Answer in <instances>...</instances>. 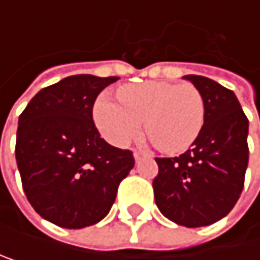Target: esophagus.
I'll use <instances>...</instances> for the list:
<instances>
[{
	"mask_svg": "<svg viewBox=\"0 0 260 260\" xmlns=\"http://www.w3.org/2000/svg\"><path fill=\"white\" fill-rule=\"evenodd\" d=\"M133 156H135V159L136 161H141L142 158H146V156H150L147 152H144V150H135L133 152Z\"/></svg>",
	"mask_w": 260,
	"mask_h": 260,
	"instance_id": "obj_1",
	"label": "esophagus"
}]
</instances>
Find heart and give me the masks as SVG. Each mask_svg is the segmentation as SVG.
I'll return each instance as SVG.
<instances>
[{
	"mask_svg": "<svg viewBox=\"0 0 260 260\" xmlns=\"http://www.w3.org/2000/svg\"><path fill=\"white\" fill-rule=\"evenodd\" d=\"M119 102L101 96L94 122L111 144L125 147L142 130L166 152L186 150L205 124V102L192 83L150 80L119 88Z\"/></svg>",
	"mask_w": 260,
	"mask_h": 260,
	"instance_id": "b5f03b06",
	"label": "heart"
}]
</instances>
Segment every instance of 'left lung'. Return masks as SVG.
<instances>
[{
  "mask_svg": "<svg viewBox=\"0 0 260 260\" xmlns=\"http://www.w3.org/2000/svg\"><path fill=\"white\" fill-rule=\"evenodd\" d=\"M205 102V124L190 149L155 158V203L177 225L199 228L223 218L237 203L248 166V119L231 89L203 76H184Z\"/></svg>",
  "mask_w": 260,
  "mask_h": 260,
  "instance_id": "8db88e82",
  "label": "left lung"
}]
</instances>
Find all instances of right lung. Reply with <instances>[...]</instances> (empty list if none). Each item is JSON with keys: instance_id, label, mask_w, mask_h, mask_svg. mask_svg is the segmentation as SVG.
<instances>
[{"instance_id": "obj_1", "label": "right lung", "mask_w": 260, "mask_h": 260, "mask_svg": "<svg viewBox=\"0 0 260 260\" xmlns=\"http://www.w3.org/2000/svg\"><path fill=\"white\" fill-rule=\"evenodd\" d=\"M118 79L64 77L40 89L20 114L15 158L24 193L60 228L101 222L135 166L133 153L110 146L93 122L96 98Z\"/></svg>"}]
</instances>
